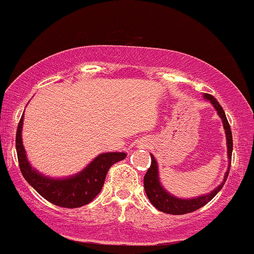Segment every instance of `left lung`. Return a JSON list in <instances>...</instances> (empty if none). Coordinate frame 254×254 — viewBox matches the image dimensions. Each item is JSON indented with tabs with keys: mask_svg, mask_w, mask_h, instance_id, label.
<instances>
[{
	"mask_svg": "<svg viewBox=\"0 0 254 254\" xmlns=\"http://www.w3.org/2000/svg\"><path fill=\"white\" fill-rule=\"evenodd\" d=\"M204 97L207 101H210L214 110L217 111L218 116L221 117L223 122V127L225 130V136H227V147H228V159H229V163L231 161V153H233V136H231V130L230 125L228 123L227 117H225L224 111H223L222 106L219 105V102L210 94H204ZM150 159H152V163L148 171L146 172L143 178V185H144V190H146L147 196H148L149 201L152 202V205L155 208H158L159 211L164 213L169 214H186L190 213L193 211L199 210L200 207L205 206L208 201L213 199L216 196L217 193L223 188L225 181H227L228 175H229L230 166L228 168V171L225 172L224 178H223V182L219 185L217 188H214L211 193L200 195L197 197H193V199H181V197L174 196L169 193L168 190H165L163 186H161L160 180H159V170H158V164L155 160L154 155L150 154Z\"/></svg>",
	"mask_w": 254,
	"mask_h": 254,
	"instance_id": "1",
	"label": "left lung"
}]
</instances>
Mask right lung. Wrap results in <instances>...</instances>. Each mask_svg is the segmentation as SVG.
I'll return each instance as SVG.
<instances>
[{"instance_id": "1", "label": "right lung", "mask_w": 254, "mask_h": 254, "mask_svg": "<svg viewBox=\"0 0 254 254\" xmlns=\"http://www.w3.org/2000/svg\"><path fill=\"white\" fill-rule=\"evenodd\" d=\"M24 114L19 122L15 138L16 154L21 174L41 196L60 207L77 208L93 201L104 187L108 169L127 157V153L124 152L102 153L84 170L73 176L66 178L47 177L32 169L31 164L27 160L21 138Z\"/></svg>"}]
</instances>
